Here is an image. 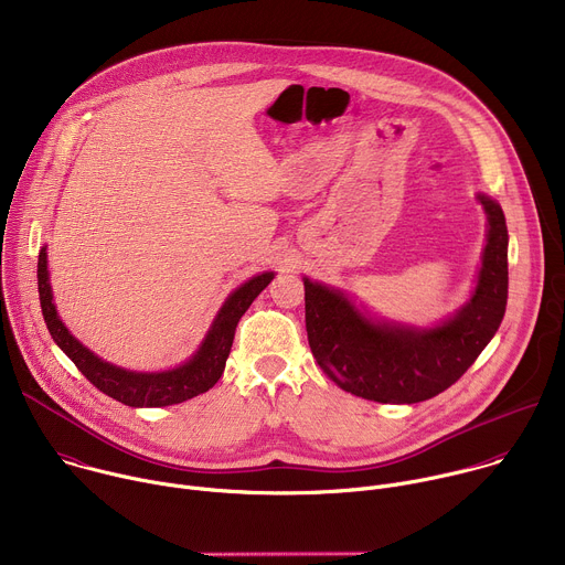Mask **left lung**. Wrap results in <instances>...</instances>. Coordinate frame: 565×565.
Returning a JSON list of instances; mask_svg holds the SVG:
<instances>
[{
    "label": "left lung",
    "mask_w": 565,
    "mask_h": 565,
    "mask_svg": "<svg viewBox=\"0 0 565 565\" xmlns=\"http://www.w3.org/2000/svg\"><path fill=\"white\" fill-rule=\"evenodd\" d=\"M476 201L488 214L476 286L434 327L375 317L347 290L303 277L308 344L340 388L382 405H414L449 388L497 335L508 306V225L494 199Z\"/></svg>",
    "instance_id": "left-lung-1"
}]
</instances>
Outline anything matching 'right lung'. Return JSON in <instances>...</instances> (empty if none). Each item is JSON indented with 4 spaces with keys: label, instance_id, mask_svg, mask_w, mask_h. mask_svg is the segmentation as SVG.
<instances>
[{
    "label": "right lung",
    "instance_id": "obj_1",
    "mask_svg": "<svg viewBox=\"0 0 565 565\" xmlns=\"http://www.w3.org/2000/svg\"><path fill=\"white\" fill-rule=\"evenodd\" d=\"M273 279H275V273H262L250 277L246 284H241L238 288H234L223 301V306L218 308L203 342L192 353V358L185 360L183 364L168 371H131L98 358L92 349H87L83 342L71 335V331L60 319L53 301L46 246L38 255L40 306H42V315L53 342L66 353V358L96 388H100L109 397L134 409L170 407L210 391L223 375L238 319L244 317V312L250 308L257 295Z\"/></svg>",
    "mask_w": 565,
    "mask_h": 565
}]
</instances>
